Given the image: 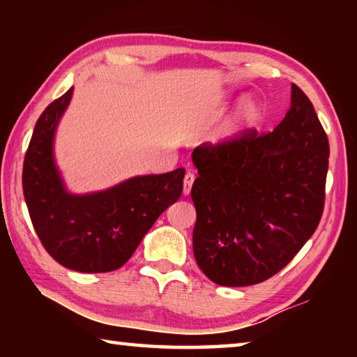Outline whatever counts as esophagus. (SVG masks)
I'll return each instance as SVG.
<instances>
[{
    "instance_id": "1",
    "label": "esophagus",
    "mask_w": 357,
    "mask_h": 357,
    "mask_svg": "<svg viewBox=\"0 0 357 357\" xmlns=\"http://www.w3.org/2000/svg\"><path fill=\"white\" fill-rule=\"evenodd\" d=\"M193 181H195V176H193V173H185V176H184V189H183V195H189L190 193V189H192V184H193Z\"/></svg>"
}]
</instances>
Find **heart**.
I'll return each instance as SVG.
<instances>
[{
	"label": "heart",
	"mask_w": 357,
	"mask_h": 357,
	"mask_svg": "<svg viewBox=\"0 0 357 357\" xmlns=\"http://www.w3.org/2000/svg\"><path fill=\"white\" fill-rule=\"evenodd\" d=\"M266 114H268V108H266L261 100L253 98V96H245V98L238 102L228 123L215 135V142L223 143L233 140V138H236L243 132L258 128V126L264 123Z\"/></svg>",
	"instance_id": "obj_1"
}]
</instances>
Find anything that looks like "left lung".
Returning <instances> with one entry per match:
<instances>
[{"mask_svg": "<svg viewBox=\"0 0 357 357\" xmlns=\"http://www.w3.org/2000/svg\"><path fill=\"white\" fill-rule=\"evenodd\" d=\"M328 159L326 132L296 84L273 132L193 151L192 239L204 275L222 287H249L285 268L321 219Z\"/></svg>", "mask_w": 357, "mask_h": 357, "instance_id": "left-lung-1", "label": "left lung"}]
</instances>
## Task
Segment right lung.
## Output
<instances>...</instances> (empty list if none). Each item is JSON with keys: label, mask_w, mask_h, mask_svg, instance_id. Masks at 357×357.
<instances>
[{"label": "right lung", "mask_w": 357, "mask_h": 357, "mask_svg": "<svg viewBox=\"0 0 357 357\" xmlns=\"http://www.w3.org/2000/svg\"><path fill=\"white\" fill-rule=\"evenodd\" d=\"M72 94L74 88L53 100L36 123L23 162V195L52 258L78 273H110L128 261L157 217L178 202L184 170L140 174L98 192H70L56 165L55 137Z\"/></svg>", "instance_id": "add662e5"}]
</instances>
